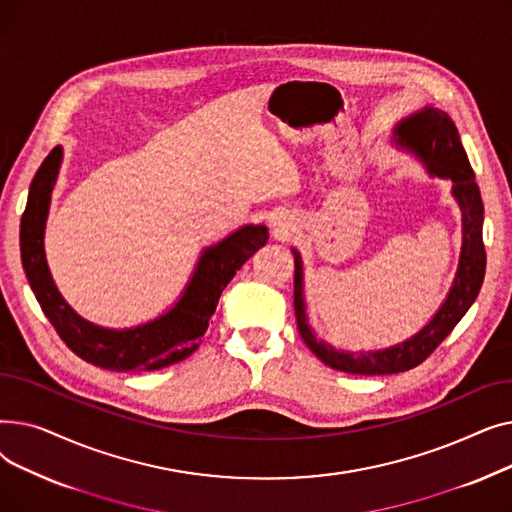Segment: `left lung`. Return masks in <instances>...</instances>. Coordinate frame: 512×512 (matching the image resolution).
<instances>
[{"label":"left lung","instance_id":"1","mask_svg":"<svg viewBox=\"0 0 512 512\" xmlns=\"http://www.w3.org/2000/svg\"><path fill=\"white\" fill-rule=\"evenodd\" d=\"M394 141L396 145L413 151L427 166L429 174L450 178L454 182L452 193L463 209V253L446 303L419 334L402 344L386 348V351L355 355L334 351L330 344L319 342L309 330L303 303V265L299 253L294 251V315H297L299 334L317 359L336 371L353 375H390L421 365L469 311L477 299L483 276H486V247H483L481 236L483 203L454 122L448 114L434 110V107H425L423 112L396 126Z\"/></svg>","mask_w":512,"mask_h":512}]
</instances>
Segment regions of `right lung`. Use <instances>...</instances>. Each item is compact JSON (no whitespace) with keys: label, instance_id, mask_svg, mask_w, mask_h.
<instances>
[{"label":"right lung","instance_id":"1","mask_svg":"<svg viewBox=\"0 0 512 512\" xmlns=\"http://www.w3.org/2000/svg\"><path fill=\"white\" fill-rule=\"evenodd\" d=\"M60 161L62 147L58 145L37 170L20 220L22 267L51 326L74 355L110 371H155L191 357L209 328L222 290L242 263L265 245L267 228L245 226L207 249L182 299L166 315L132 330L99 328L64 303L47 270L43 232Z\"/></svg>","mask_w":512,"mask_h":512}]
</instances>
